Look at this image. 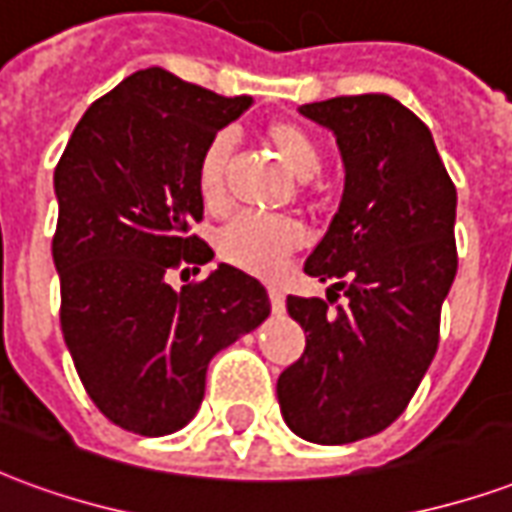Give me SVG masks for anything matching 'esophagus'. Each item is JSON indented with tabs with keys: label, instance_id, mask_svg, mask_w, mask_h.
<instances>
[{
	"label": "esophagus",
	"instance_id": "obj_1",
	"mask_svg": "<svg viewBox=\"0 0 512 512\" xmlns=\"http://www.w3.org/2000/svg\"><path fill=\"white\" fill-rule=\"evenodd\" d=\"M268 301H271L274 312H285V293L279 288H268Z\"/></svg>",
	"mask_w": 512,
	"mask_h": 512
}]
</instances>
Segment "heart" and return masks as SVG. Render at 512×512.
<instances>
[{"mask_svg": "<svg viewBox=\"0 0 512 512\" xmlns=\"http://www.w3.org/2000/svg\"><path fill=\"white\" fill-rule=\"evenodd\" d=\"M266 145L279 156V161L299 180H310L321 172L323 150L310 128L288 117H277L263 128ZM233 158L230 134H216L208 139L197 158V194L205 211L222 213L227 208V172ZM301 244L299 224L290 219H263L252 213H238L216 233V252L224 263L268 277L279 263L296 252Z\"/></svg>", "mask_w": 512, "mask_h": 512, "instance_id": "1", "label": "heart"}]
</instances>
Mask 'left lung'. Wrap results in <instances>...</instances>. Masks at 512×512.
I'll list each match as a JSON object with an SVG mask.
<instances>
[{
	"instance_id": "left-lung-1",
	"label": "left lung",
	"mask_w": 512,
	"mask_h": 512,
	"mask_svg": "<svg viewBox=\"0 0 512 512\" xmlns=\"http://www.w3.org/2000/svg\"><path fill=\"white\" fill-rule=\"evenodd\" d=\"M301 115L337 136L345 191L304 263L310 277L334 282L329 301L288 296L307 345L282 370L277 397L296 436L348 444L389 428L436 356L458 271V197L428 126L395 98L340 95Z\"/></svg>"
}]
</instances>
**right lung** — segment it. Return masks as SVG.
I'll return each mask as SVG.
<instances>
[{
    "label": "right lung",
    "mask_w": 512,
    "mask_h": 512,
    "mask_svg": "<svg viewBox=\"0 0 512 512\" xmlns=\"http://www.w3.org/2000/svg\"><path fill=\"white\" fill-rule=\"evenodd\" d=\"M252 104L164 68L128 76L98 98L54 169L60 202L51 241L60 326L98 411L139 436H167L205 395L208 362L266 321V288L222 266L180 290L213 249L202 222L197 158Z\"/></svg>",
    "instance_id": "1"
}]
</instances>
